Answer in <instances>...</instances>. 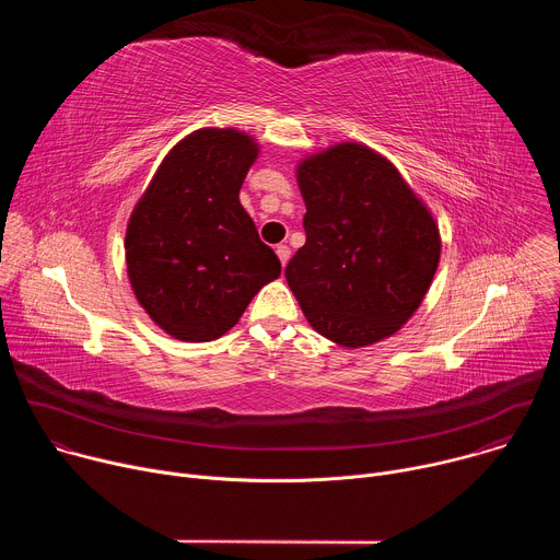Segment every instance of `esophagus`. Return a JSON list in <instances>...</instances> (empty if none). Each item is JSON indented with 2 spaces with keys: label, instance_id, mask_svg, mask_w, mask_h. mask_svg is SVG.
<instances>
[{
  "label": "esophagus",
  "instance_id": "34e87169",
  "mask_svg": "<svg viewBox=\"0 0 560 560\" xmlns=\"http://www.w3.org/2000/svg\"><path fill=\"white\" fill-rule=\"evenodd\" d=\"M277 257H279V261H281V266H285L288 264V259H290V248L288 246H277Z\"/></svg>",
  "mask_w": 560,
  "mask_h": 560
}]
</instances>
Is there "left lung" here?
<instances>
[{"label": "left lung", "mask_w": 560, "mask_h": 560, "mask_svg": "<svg viewBox=\"0 0 560 560\" xmlns=\"http://www.w3.org/2000/svg\"><path fill=\"white\" fill-rule=\"evenodd\" d=\"M305 244L285 279L307 324L341 348L378 343L410 322L441 259L430 208L381 152L341 141L303 156Z\"/></svg>", "instance_id": "left-lung-1"}]
</instances>
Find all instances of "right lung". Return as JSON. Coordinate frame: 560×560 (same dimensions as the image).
<instances>
[{"mask_svg":"<svg viewBox=\"0 0 560 560\" xmlns=\"http://www.w3.org/2000/svg\"><path fill=\"white\" fill-rule=\"evenodd\" d=\"M259 156L253 135L199 128L171 148L126 228L130 288L179 341L223 337L281 264L238 201Z\"/></svg>","mask_w":560,"mask_h":560,"instance_id":"1","label":"right lung"}]
</instances>
